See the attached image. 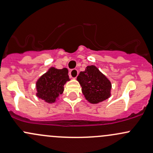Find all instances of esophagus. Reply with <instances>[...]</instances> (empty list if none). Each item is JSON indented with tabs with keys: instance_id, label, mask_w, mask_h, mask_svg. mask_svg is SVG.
<instances>
[{
	"instance_id": "34e87169",
	"label": "esophagus",
	"mask_w": 153,
	"mask_h": 153,
	"mask_svg": "<svg viewBox=\"0 0 153 153\" xmlns=\"http://www.w3.org/2000/svg\"><path fill=\"white\" fill-rule=\"evenodd\" d=\"M78 70L76 69V68H74V69H71L69 72V75L71 78H76V76H78Z\"/></svg>"
}]
</instances>
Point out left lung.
Masks as SVG:
<instances>
[{
	"mask_svg": "<svg viewBox=\"0 0 153 153\" xmlns=\"http://www.w3.org/2000/svg\"><path fill=\"white\" fill-rule=\"evenodd\" d=\"M77 80L83 95L90 103L101 102L111 95V82L95 65L87 66L85 71L80 72Z\"/></svg>",
	"mask_w": 153,
	"mask_h": 153,
	"instance_id": "8db88e82",
	"label": "left lung"
}]
</instances>
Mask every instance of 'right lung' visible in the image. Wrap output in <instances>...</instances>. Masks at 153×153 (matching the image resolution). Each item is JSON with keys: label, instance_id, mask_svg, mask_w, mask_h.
Masks as SVG:
<instances>
[{"label": "right lung", "instance_id": "add662e5", "mask_svg": "<svg viewBox=\"0 0 153 153\" xmlns=\"http://www.w3.org/2000/svg\"><path fill=\"white\" fill-rule=\"evenodd\" d=\"M68 71L50 68L47 73L42 75L36 82L37 96L47 103H54L56 98L64 90V85L69 81Z\"/></svg>", "mask_w": 153, "mask_h": 153}]
</instances>
